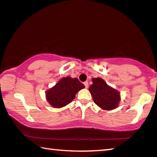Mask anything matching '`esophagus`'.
I'll use <instances>...</instances> for the list:
<instances>
[{"label": "esophagus", "mask_w": 157, "mask_h": 157, "mask_svg": "<svg viewBox=\"0 0 157 157\" xmlns=\"http://www.w3.org/2000/svg\"><path fill=\"white\" fill-rule=\"evenodd\" d=\"M84 85H85V88H88V82L87 81L85 82H84Z\"/></svg>", "instance_id": "1"}]
</instances>
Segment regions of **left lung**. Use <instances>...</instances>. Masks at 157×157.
<instances>
[{
    "label": "left lung",
    "mask_w": 157,
    "mask_h": 157,
    "mask_svg": "<svg viewBox=\"0 0 157 157\" xmlns=\"http://www.w3.org/2000/svg\"><path fill=\"white\" fill-rule=\"evenodd\" d=\"M92 82L89 90L94 102L104 110L109 111L116 109L121 101L120 92L107 85L101 78H92Z\"/></svg>",
    "instance_id": "1"
}]
</instances>
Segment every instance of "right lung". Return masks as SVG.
<instances>
[{
    "label": "right lung",
    "instance_id": "right-lung-1",
    "mask_svg": "<svg viewBox=\"0 0 157 157\" xmlns=\"http://www.w3.org/2000/svg\"><path fill=\"white\" fill-rule=\"evenodd\" d=\"M85 85L78 78H63L46 92V101L53 108H62L69 104Z\"/></svg>",
    "mask_w": 157,
    "mask_h": 157
}]
</instances>
